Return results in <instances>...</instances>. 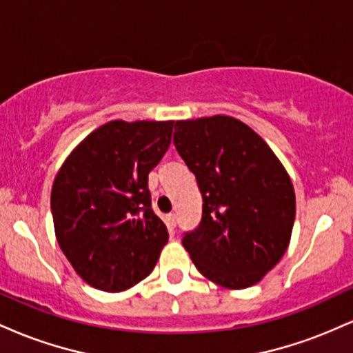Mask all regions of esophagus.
<instances>
[{
	"mask_svg": "<svg viewBox=\"0 0 353 353\" xmlns=\"http://www.w3.org/2000/svg\"><path fill=\"white\" fill-rule=\"evenodd\" d=\"M165 222H168V225L169 228H176V222H177V217H176V214H168V216H165Z\"/></svg>",
	"mask_w": 353,
	"mask_h": 353,
	"instance_id": "obj_1",
	"label": "esophagus"
}]
</instances>
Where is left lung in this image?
I'll return each mask as SVG.
<instances>
[{
    "mask_svg": "<svg viewBox=\"0 0 353 353\" xmlns=\"http://www.w3.org/2000/svg\"><path fill=\"white\" fill-rule=\"evenodd\" d=\"M174 145L202 194L185 247L205 279L228 289L261 282L285 254L295 219L292 181L272 149L230 116L177 121Z\"/></svg>",
    "mask_w": 353,
    "mask_h": 353,
    "instance_id": "1",
    "label": "left lung"
}]
</instances>
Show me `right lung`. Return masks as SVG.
<instances>
[{
	"instance_id": "right-lung-1",
	"label": "right lung",
	"mask_w": 353,
	"mask_h": 353,
	"mask_svg": "<svg viewBox=\"0 0 353 353\" xmlns=\"http://www.w3.org/2000/svg\"><path fill=\"white\" fill-rule=\"evenodd\" d=\"M174 121H111L76 145L51 190L58 244L94 289L123 292L152 272L168 229L151 209L149 172Z\"/></svg>"
}]
</instances>
